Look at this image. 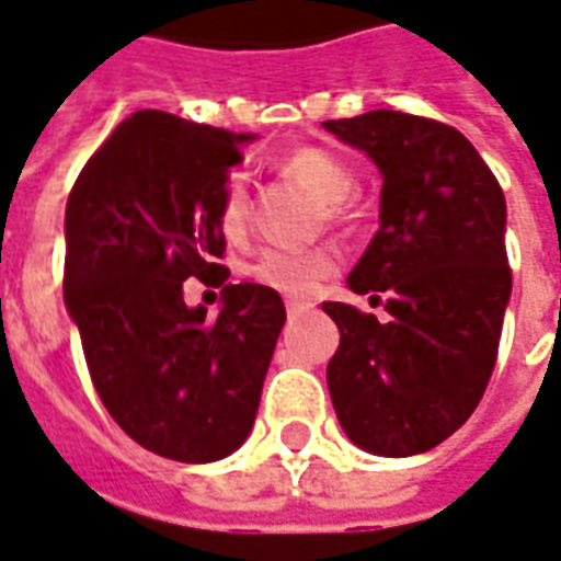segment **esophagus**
Listing matches in <instances>:
<instances>
[{"instance_id":"1","label":"esophagus","mask_w":561,"mask_h":561,"mask_svg":"<svg viewBox=\"0 0 561 561\" xmlns=\"http://www.w3.org/2000/svg\"><path fill=\"white\" fill-rule=\"evenodd\" d=\"M308 308H311L308 301H299V299H289L287 301V313H289V317H299V313H305V311H308Z\"/></svg>"}]
</instances>
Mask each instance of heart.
I'll return each instance as SVG.
<instances>
[{
  "label": "heart",
  "instance_id": "heart-1",
  "mask_svg": "<svg viewBox=\"0 0 561 561\" xmlns=\"http://www.w3.org/2000/svg\"><path fill=\"white\" fill-rule=\"evenodd\" d=\"M284 174L311 186L325 205H344L356 186V174L347 162L323 147H299L280 162ZM250 193L244 174H229L220 202H217V226L226 238H241L248 232ZM337 253L329 248H265L250 262V277L262 287H272L284 296H311L329 274H335Z\"/></svg>",
  "mask_w": 561,
  "mask_h": 561
}]
</instances>
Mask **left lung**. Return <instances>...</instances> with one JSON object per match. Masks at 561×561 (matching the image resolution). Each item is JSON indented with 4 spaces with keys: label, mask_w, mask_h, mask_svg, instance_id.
Listing matches in <instances>:
<instances>
[{
    "label": "left lung",
    "mask_w": 561,
    "mask_h": 561,
    "mask_svg": "<svg viewBox=\"0 0 561 561\" xmlns=\"http://www.w3.org/2000/svg\"><path fill=\"white\" fill-rule=\"evenodd\" d=\"M383 174L380 229L347 277L387 296L389 320L344 301L325 380L347 438L377 456H414L462 426L499 359L511 265L504 193L474 145L447 123L368 111L325 121Z\"/></svg>",
    "instance_id": "obj_1"
}]
</instances>
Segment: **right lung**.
<instances>
[{
  "instance_id": "add662e5",
  "label": "right lung",
  "mask_w": 561,
  "mask_h": 561,
  "mask_svg": "<svg viewBox=\"0 0 561 561\" xmlns=\"http://www.w3.org/2000/svg\"><path fill=\"white\" fill-rule=\"evenodd\" d=\"M250 135L135 111L87 160L66 205L62 293L99 399L145 450L214 462L253 428L287 320L277 289L226 284L217 202ZM225 287L217 321L183 280Z\"/></svg>"
}]
</instances>
